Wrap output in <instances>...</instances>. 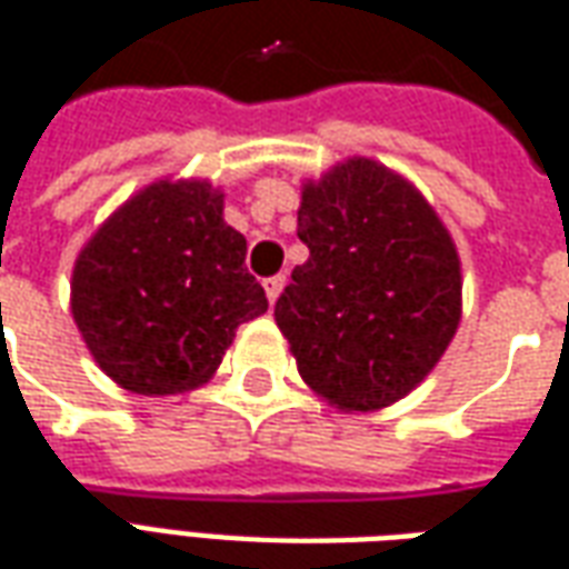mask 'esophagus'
Here are the masks:
<instances>
[{
	"mask_svg": "<svg viewBox=\"0 0 569 569\" xmlns=\"http://www.w3.org/2000/svg\"><path fill=\"white\" fill-rule=\"evenodd\" d=\"M283 286H286V273H273V277H268L264 280V296H268V301H277L280 298V292H283Z\"/></svg>",
	"mask_w": 569,
	"mask_h": 569,
	"instance_id": "34e87169",
	"label": "esophagus"
}]
</instances>
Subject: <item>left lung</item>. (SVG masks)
<instances>
[{"label":"left lung","instance_id":"obj_1","mask_svg":"<svg viewBox=\"0 0 569 569\" xmlns=\"http://www.w3.org/2000/svg\"><path fill=\"white\" fill-rule=\"evenodd\" d=\"M310 249L277 298V326L313 393L375 411L415 390L460 322V259L439 216L369 158L301 191Z\"/></svg>","mask_w":569,"mask_h":569}]
</instances>
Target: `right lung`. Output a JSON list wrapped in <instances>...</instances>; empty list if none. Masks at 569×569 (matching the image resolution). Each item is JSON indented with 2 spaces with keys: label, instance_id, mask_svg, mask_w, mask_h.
Segmentation results:
<instances>
[{
  "label": "right lung",
  "instance_id": "right-lung-1",
  "mask_svg": "<svg viewBox=\"0 0 569 569\" xmlns=\"http://www.w3.org/2000/svg\"><path fill=\"white\" fill-rule=\"evenodd\" d=\"M268 298L247 271V237L210 182H154L81 249L72 317L100 369L140 396L194 390L237 326Z\"/></svg>",
  "mask_w": 569,
  "mask_h": 569
}]
</instances>
